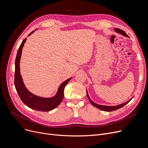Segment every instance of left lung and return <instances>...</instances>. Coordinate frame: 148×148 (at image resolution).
Masks as SVG:
<instances>
[{
    "mask_svg": "<svg viewBox=\"0 0 148 148\" xmlns=\"http://www.w3.org/2000/svg\"><path fill=\"white\" fill-rule=\"evenodd\" d=\"M114 30L115 32H117V33H119L120 34H122L123 36H124L125 37H127L128 38V36L127 34V33L125 32V31L121 30L119 28H114ZM86 94H87V97L88 98V99L89 101V102H90L91 103V104L92 106H94L95 107H96V108L99 109L101 110H104V111H106V112H111V111H114V110H117L120 108H121V107H122L123 106H124L125 105H126L127 104H128V103L130 101L132 98H131L130 99L128 100V101L125 102L124 103H123V104H119V105H117V106H104V105H100V104H96V103L94 102L91 99L90 97H89L88 93V91H87V89H86Z\"/></svg>",
    "mask_w": 148,
    "mask_h": 148,
    "instance_id": "obj_1",
    "label": "left lung"
}]
</instances>
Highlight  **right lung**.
Returning a JSON list of instances; mask_svg holds the SVG:
<instances>
[{"label": "right lung", "mask_w": 148, "mask_h": 148, "mask_svg": "<svg viewBox=\"0 0 148 148\" xmlns=\"http://www.w3.org/2000/svg\"><path fill=\"white\" fill-rule=\"evenodd\" d=\"M34 31H33L29 35L33 34ZM26 41L25 38L22 41L18 50L17 52V54L15 59V86L16 90L21 100L24 104L29 108L39 111L47 112L50 111L59 106L64 98V91L66 85L70 80L72 78L71 77L65 80V82L62 83L59 87L58 88L56 95L50 97H44L35 95L34 94L30 92L28 89L26 88L25 83L23 82V78L20 73V62L21 56L22 49L24 46V44Z\"/></svg>", "instance_id": "1"}]
</instances>
